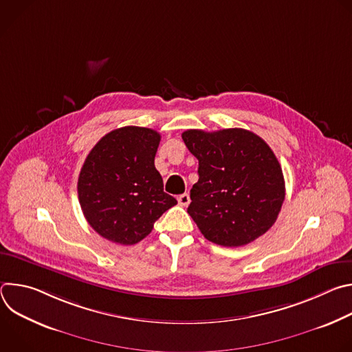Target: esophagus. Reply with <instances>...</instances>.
<instances>
[{
	"instance_id": "34e87169",
	"label": "esophagus",
	"mask_w": 352,
	"mask_h": 352,
	"mask_svg": "<svg viewBox=\"0 0 352 352\" xmlns=\"http://www.w3.org/2000/svg\"><path fill=\"white\" fill-rule=\"evenodd\" d=\"M178 204H179L181 206H188V205L190 204V197H189V195H188V193H182V195H179V196H178Z\"/></svg>"
}]
</instances>
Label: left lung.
<instances>
[{
	"mask_svg": "<svg viewBox=\"0 0 352 352\" xmlns=\"http://www.w3.org/2000/svg\"><path fill=\"white\" fill-rule=\"evenodd\" d=\"M182 140L199 160L188 213L204 236L231 248L263 235L285 197L281 166L269 144L242 128L188 129Z\"/></svg>",
	"mask_w": 352,
	"mask_h": 352,
	"instance_id": "8db88e82",
	"label": "left lung"
}]
</instances>
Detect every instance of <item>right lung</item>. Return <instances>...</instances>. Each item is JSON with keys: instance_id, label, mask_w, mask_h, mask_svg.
Listing matches in <instances>:
<instances>
[{"instance_id": "1", "label": "right lung", "mask_w": 352, "mask_h": 352, "mask_svg": "<svg viewBox=\"0 0 352 352\" xmlns=\"http://www.w3.org/2000/svg\"><path fill=\"white\" fill-rule=\"evenodd\" d=\"M159 143L155 129L124 126L90 150L78 178V196L85 219L98 235L121 245L138 243L177 205L155 167Z\"/></svg>"}]
</instances>
